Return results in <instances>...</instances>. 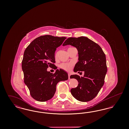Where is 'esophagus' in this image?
I'll use <instances>...</instances> for the list:
<instances>
[{
  "instance_id": "1",
  "label": "esophagus",
  "mask_w": 129,
  "mask_h": 129,
  "mask_svg": "<svg viewBox=\"0 0 129 129\" xmlns=\"http://www.w3.org/2000/svg\"><path fill=\"white\" fill-rule=\"evenodd\" d=\"M70 76H71V74H68V77H69V79H70Z\"/></svg>"
}]
</instances>
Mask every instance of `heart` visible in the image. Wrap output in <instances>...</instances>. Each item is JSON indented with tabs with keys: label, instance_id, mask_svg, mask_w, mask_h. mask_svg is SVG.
<instances>
[{
	"label": "heart",
	"instance_id": "heart-1",
	"mask_svg": "<svg viewBox=\"0 0 129 129\" xmlns=\"http://www.w3.org/2000/svg\"><path fill=\"white\" fill-rule=\"evenodd\" d=\"M58 52H57L55 55V56H57L58 55ZM72 65L71 64H68V63H63L60 65V67L66 71L70 70L72 68Z\"/></svg>",
	"mask_w": 129,
	"mask_h": 129
}]
</instances>
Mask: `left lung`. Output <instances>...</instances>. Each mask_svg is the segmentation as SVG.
I'll list each match as a JSON object with an SVG mask.
<instances>
[{"label": "left lung", "instance_id": "1", "mask_svg": "<svg viewBox=\"0 0 129 129\" xmlns=\"http://www.w3.org/2000/svg\"><path fill=\"white\" fill-rule=\"evenodd\" d=\"M67 45L73 46L78 50V61L74 72H84L83 77L71 75V78L76 79L79 83L76 88L71 89V92L79 101H90L97 95L104 84L107 71L105 55L98 44L87 37H70L63 44V46Z\"/></svg>", "mask_w": 129, "mask_h": 129}]
</instances>
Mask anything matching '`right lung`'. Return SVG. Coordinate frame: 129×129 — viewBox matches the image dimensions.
Returning a JSON list of instances; mask_svg holds the SVG:
<instances>
[{"mask_svg": "<svg viewBox=\"0 0 129 129\" xmlns=\"http://www.w3.org/2000/svg\"><path fill=\"white\" fill-rule=\"evenodd\" d=\"M66 37L44 35L33 41L25 50L22 62L24 82L31 97L39 102L48 101L54 96L57 84L68 79L67 73L60 69L54 74L47 70L48 67L57 69L55 53Z\"/></svg>", "mask_w": 129, "mask_h": 129, "instance_id": "obj_1", "label": "right lung"}]
</instances>
